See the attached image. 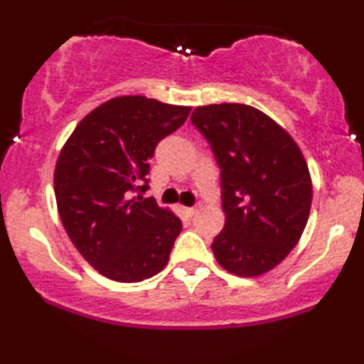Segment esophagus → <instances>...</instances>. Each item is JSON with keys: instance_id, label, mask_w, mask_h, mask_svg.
I'll list each match as a JSON object with an SVG mask.
<instances>
[{"instance_id": "obj_1", "label": "esophagus", "mask_w": 364, "mask_h": 364, "mask_svg": "<svg viewBox=\"0 0 364 364\" xmlns=\"http://www.w3.org/2000/svg\"><path fill=\"white\" fill-rule=\"evenodd\" d=\"M181 210L186 217H193L196 212V207H181Z\"/></svg>"}]
</instances>
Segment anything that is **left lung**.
I'll return each mask as SVG.
<instances>
[{"mask_svg":"<svg viewBox=\"0 0 364 364\" xmlns=\"http://www.w3.org/2000/svg\"><path fill=\"white\" fill-rule=\"evenodd\" d=\"M191 124L220 168L225 225L212 251L222 268L251 278L290 254L307 225L312 181L295 140L277 122L240 103L195 108Z\"/></svg>","mask_w":364,"mask_h":364,"instance_id":"obj_1","label":"left lung"}]
</instances>
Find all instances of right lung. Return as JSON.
<instances>
[{
  "label": "right lung",
  "mask_w": 364,
  "mask_h": 364,
  "mask_svg": "<svg viewBox=\"0 0 364 364\" xmlns=\"http://www.w3.org/2000/svg\"><path fill=\"white\" fill-rule=\"evenodd\" d=\"M190 107L118 96L77 124L54 173L60 220L81 256L103 277L137 283L168 264L181 220L152 198L149 161Z\"/></svg>",
  "instance_id": "1"
}]
</instances>
